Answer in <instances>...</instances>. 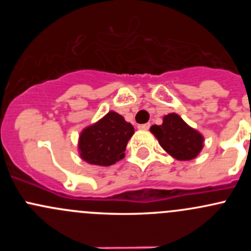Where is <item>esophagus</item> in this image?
Masks as SVG:
<instances>
[{
    "instance_id": "obj_1",
    "label": "esophagus",
    "mask_w": 251,
    "mask_h": 251,
    "mask_svg": "<svg viewBox=\"0 0 251 251\" xmlns=\"http://www.w3.org/2000/svg\"><path fill=\"white\" fill-rule=\"evenodd\" d=\"M138 127H140L141 130H148V128L151 127V124H143V125H138Z\"/></svg>"
}]
</instances>
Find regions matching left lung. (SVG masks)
I'll use <instances>...</instances> for the list:
<instances>
[{"label":"left lung","instance_id":"1","mask_svg":"<svg viewBox=\"0 0 251 251\" xmlns=\"http://www.w3.org/2000/svg\"><path fill=\"white\" fill-rule=\"evenodd\" d=\"M151 131L164 151L177 160H192L203 148V136L175 113L164 116L163 125H153Z\"/></svg>","mask_w":251,"mask_h":251}]
</instances>
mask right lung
Here are the masks:
<instances>
[{"label": "right lung", "instance_id": "add662e5", "mask_svg": "<svg viewBox=\"0 0 251 251\" xmlns=\"http://www.w3.org/2000/svg\"><path fill=\"white\" fill-rule=\"evenodd\" d=\"M133 126L115 111H109L95 125L81 132L80 155L93 165L109 166L125 155L126 144L132 137Z\"/></svg>", "mask_w": 251, "mask_h": 251}]
</instances>
